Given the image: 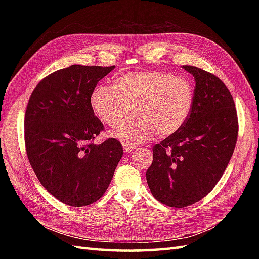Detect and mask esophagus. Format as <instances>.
<instances>
[{
    "mask_svg": "<svg viewBox=\"0 0 259 259\" xmlns=\"http://www.w3.org/2000/svg\"><path fill=\"white\" fill-rule=\"evenodd\" d=\"M123 149H124V152H125V153H130V152H133L134 150H136V147H135V146L124 145V146H123Z\"/></svg>",
    "mask_w": 259,
    "mask_h": 259,
    "instance_id": "esophagus-1",
    "label": "esophagus"
}]
</instances>
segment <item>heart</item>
<instances>
[{
    "label": "heart",
    "mask_w": 259,
    "mask_h": 259,
    "mask_svg": "<svg viewBox=\"0 0 259 259\" xmlns=\"http://www.w3.org/2000/svg\"><path fill=\"white\" fill-rule=\"evenodd\" d=\"M96 117L110 128L136 110L137 120L124 124L112 136L123 145L137 146L152 138L179 131L188 120L194 90L188 80L162 71H139L121 75L114 87L101 84L90 99Z\"/></svg>",
    "instance_id": "b5f03b06"
}]
</instances>
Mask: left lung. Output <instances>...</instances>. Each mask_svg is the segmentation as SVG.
I'll return each mask as SVG.
<instances>
[{
    "label": "left lung",
    "mask_w": 259,
    "mask_h": 259,
    "mask_svg": "<svg viewBox=\"0 0 259 259\" xmlns=\"http://www.w3.org/2000/svg\"><path fill=\"white\" fill-rule=\"evenodd\" d=\"M195 76L191 112L185 125L152 148L146 177L151 194L169 207L201 200L226 170L238 137L233 96L216 75L184 65Z\"/></svg>",
    "instance_id": "1"
}]
</instances>
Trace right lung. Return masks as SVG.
Returning a JSON list of instances; mask_svg holds the SVG:
<instances>
[{"label": "right lung", "mask_w": 259, "mask_h": 259, "mask_svg": "<svg viewBox=\"0 0 259 259\" xmlns=\"http://www.w3.org/2000/svg\"><path fill=\"white\" fill-rule=\"evenodd\" d=\"M114 69L74 64L38 82L26 106L24 142L41 185L72 207L100 199L123 155L114 138L96 145L104 126L90 99L98 82Z\"/></svg>", "instance_id": "1"}]
</instances>
